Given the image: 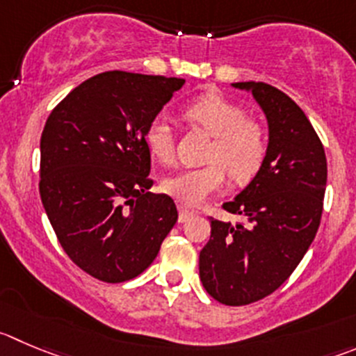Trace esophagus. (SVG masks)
I'll return each mask as SVG.
<instances>
[{"label":"esophagus","instance_id":"esophagus-1","mask_svg":"<svg viewBox=\"0 0 356 356\" xmlns=\"http://www.w3.org/2000/svg\"><path fill=\"white\" fill-rule=\"evenodd\" d=\"M180 216H178V220H180L181 223L184 222H187L188 218H192V216H194V211H192V209H188V208H185V206H180Z\"/></svg>","mask_w":356,"mask_h":356}]
</instances>
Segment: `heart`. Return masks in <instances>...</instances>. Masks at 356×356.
<instances>
[{
    "instance_id": "1",
    "label": "heart",
    "mask_w": 356,
    "mask_h": 356,
    "mask_svg": "<svg viewBox=\"0 0 356 356\" xmlns=\"http://www.w3.org/2000/svg\"><path fill=\"white\" fill-rule=\"evenodd\" d=\"M184 117L211 136L204 157L208 164L164 178L165 194L181 204L197 206L225 187L227 172L236 184H248L259 175L269 150V138L266 127L250 118L241 104L220 92H206L185 106ZM145 145L155 161L162 164L175 161V138L162 118L150 122Z\"/></svg>"
}]
</instances>
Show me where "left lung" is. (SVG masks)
Listing matches in <instances>:
<instances>
[{
	"mask_svg": "<svg viewBox=\"0 0 356 356\" xmlns=\"http://www.w3.org/2000/svg\"><path fill=\"white\" fill-rule=\"evenodd\" d=\"M269 122V150L252 184L222 206L246 222L211 220V238L199 255L206 292L225 306L270 296L296 270L320 227L327 185L323 145L304 111L280 89L239 82Z\"/></svg>",
	"mask_w": 356,
	"mask_h": 356,
	"instance_id": "1",
	"label": "left lung"
}]
</instances>
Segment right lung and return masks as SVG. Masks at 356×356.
Returning a JSON list of instances; mask_svg holds the SVG:
<instances>
[{
  "label": "right lung",
  "mask_w": 356,
  "mask_h": 356,
  "mask_svg": "<svg viewBox=\"0 0 356 356\" xmlns=\"http://www.w3.org/2000/svg\"><path fill=\"white\" fill-rule=\"evenodd\" d=\"M184 79L106 71L74 87L47 118L40 195L60 246L83 273L129 282L161 250L175 201L152 194L145 133Z\"/></svg>",
  "instance_id": "right-lung-1"
}]
</instances>
